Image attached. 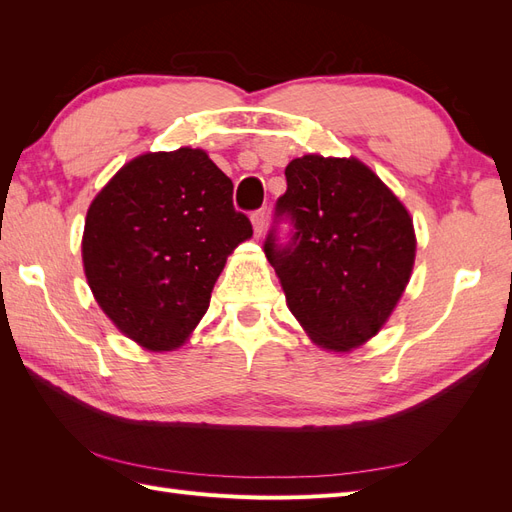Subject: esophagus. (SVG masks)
<instances>
[{
	"mask_svg": "<svg viewBox=\"0 0 512 512\" xmlns=\"http://www.w3.org/2000/svg\"><path fill=\"white\" fill-rule=\"evenodd\" d=\"M265 224H267V215L265 211H254L252 213V226H254V235L260 237L265 232Z\"/></svg>",
	"mask_w": 512,
	"mask_h": 512,
	"instance_id": "esophagus-1",
	"label": "esophagus"
}]
</instances>
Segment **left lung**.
Returning a JSON list of instances; mask_svg holds the SVG:
<instances>
[{"label":"left lung","instance_id":"obj_1","mask_svg":"<svg viewBox=\"0 0 512 512\" xmlns=\"http://www.w3.org/2000/svg\"><path fill=\"white\" fill-rule=\"evenodd\" d=\"M288 190L277 215L294 235L265 254L286 305L312 342L327 352L361 348L389 322L416 256L404 203L359 158L307 153L286 166Z\"/></svg>","mask_w":512,"mask_h":512}]
</instances>
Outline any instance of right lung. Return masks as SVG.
Wrapping results in <instances>:
<instances>
[{
  "instance_id": "obj_1",
  "label": "right lung",
  "mask_w": 512,
  "mask_h": 512,
  "mask_svg": "<svg viewBox=\"0 0 512 512\" xmlns=\"http://www.w3.org/2000/svg\"><path fill=\"white\" fill-rule=\"evenodd\" d=\"M252 237L232 181L205 149L147 151L91 200L83 271L102 312L149 352L188 342L226 258Z\"/></svg>"
}]
</instances>
